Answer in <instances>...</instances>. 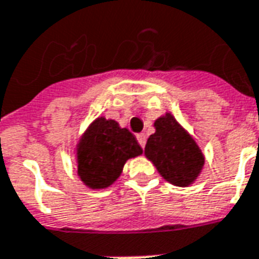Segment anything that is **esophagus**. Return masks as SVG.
<instances>
[{
	"label": "esophagus",
	"instance_id": "obj_1",
	"mask_svg": "<svg viewBox=\"0 0 259 259\" xmlns=\"http://www.w3.org/2000/svg\"><path fill=\"white\" fill-rule=\"evenodd\" d=\"M137 141H139V144L144 148L145 143H147V137H145L144 133H141V135H137Z\"/></svg>",
	"mask_w": 259,
	"mask_h": 259
}]
</instances>
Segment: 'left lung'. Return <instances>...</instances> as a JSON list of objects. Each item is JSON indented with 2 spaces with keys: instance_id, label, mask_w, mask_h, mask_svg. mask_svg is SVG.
<instances>
[{
  "instance_id": "obj_1",
  "label": "left lung",
  "mask_w": 259,
  "mask_h": 259,
  "mask_svg": "<svg viewBox=\"0 0 259 259\" xmlns=\"http://www.w3.org/2000/svg\"><path fill=\"white\" fill-rule=\"evenodd\" d=\"M155 129L145 145V156L166 181L187 187L204 164L202 151L171 114L155 120Z\"/></svg>"
}]
</instances>
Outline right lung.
I'll return each instance as SVG.
<instances>
[{
    "label": "right lung",
    "mask_w": 259,
    "mask_h": 259,
    "mask_svg": "<svg viewBox=\"0 0 259 259\" xmlns=\"http://www.w3.org/2000/svg\"><path fill=\"white\" fill-rule=\"evenodd\" d=\"M143 154L135 135L118 122L99 118L78 147V174L93 189L107 188L122 173L124 162Z\"/></svg>",
    "instance_id": "add662e5"
}]
</instances>
